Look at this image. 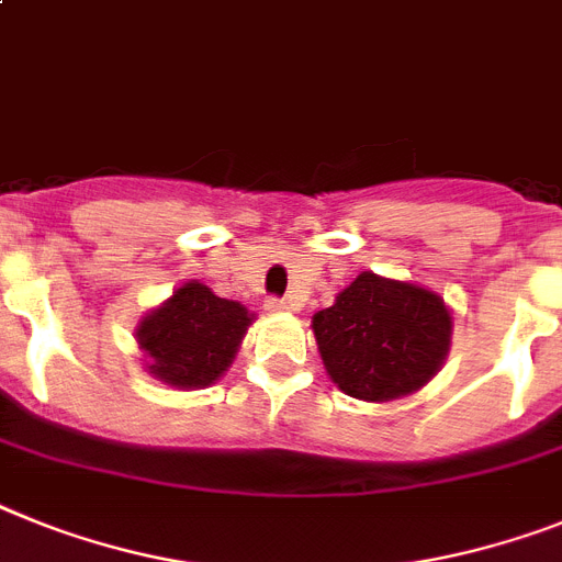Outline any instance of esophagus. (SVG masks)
<instances>
[{
    "label": "esophagus",
    "mask_w": 562,
    "mask_h": 562,
    "mask_svg": "<svg viewBox=\"0 0 562 562\" xmlns=\"http://www.w3.org/2000/svg\"><path fill=\"white\" fill-rule=\"evenodd\" d=\"M266 308H268V311H285V308H289V303H285L282 296H268V300H266Z\"/></svg>",
    "instance_id": "obj_1"
}]
</instances>
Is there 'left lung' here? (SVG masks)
<instances>
[{
    "instance_id": "left-lung-1",
    "label": "left lung",
    "mask_w": 562,
    "mask_h": 562,
    "mask_svg": "<svg viewBox=\"0 0 562 562\" xmlns=\"http://www.w3.org/2000/svg\"><path fill=\"white\" fill-rule=\"evenodd\" d=\"M319 357L348 397L385 403L437 374L451 339V314L434 291L362 271L331 308L311 319Z\"/></svg>"
}]
</instances>
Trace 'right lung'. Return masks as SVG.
<instances>
[{
	"label": "right lung",
	"instance_id": "obj_1",
	"mask_svg": "<svg viewBox=\"0 0 562 562\" xmlns=\"http://www.w3.org/2000/svg\"><path fill=\"white\" fill-rule=\"evenodd\" d=\"M251 314L234 300L216 296L202 282L182 289L136 328L148 353L150 374L179 389H202L228 369Z\"/></svg>",
	"mask_w": 562,
	"mask_h": 562
}]
</instances>
